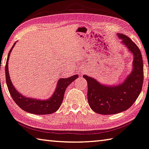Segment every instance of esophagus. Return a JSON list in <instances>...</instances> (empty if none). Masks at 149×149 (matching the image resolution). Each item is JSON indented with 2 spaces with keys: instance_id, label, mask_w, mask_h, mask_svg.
Segmentation results:
<instances>
[{
  "instance_id": "34e87169",
  "label": "esophagus",
  "mask_w": 149,
  "mask_h": 149,
  "mask_svg": "<svg viewBox=\"0 0 149 149\" xmlns=\"http://www.w3.org/2000/svg\"><path fill=\"white\" fill-rule=\"evenodd\" d=\"M83 72H84V71H83Z\"/></svg>"
}]
</instances>
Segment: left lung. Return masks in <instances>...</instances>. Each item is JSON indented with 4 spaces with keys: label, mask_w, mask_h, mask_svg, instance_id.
<instances>
[{
    "label": "left lung",
    "mask_w": 149,
    "mask_h": 149,
    "mask_svg": "<svg viewBox=\"0 0 149 149\" xmlns=\"http://www.w3.org/2000/svg\"><path fill=\"white\" fill-rule=\"evenodd\" d=\"M121 44L133 55L132 69L121 83L102 84L94 78L83 75L88 83V101L94 111L111 115L125 111L132 106L141 92L143 83V63L140 49L130 38L117 33Z\"/></svg>",
    "instance_id": "left-lung-1"
}]
</instances>
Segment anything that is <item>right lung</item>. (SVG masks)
Wrapping results in <instances>:
<instances>
[{
    "instance_id": "1",
    "label": "right lung",
    "mask_w": 149,
    "mask_h": 149,
    "mask_svg": "<svg viewBox=\"0 0 149 149\" xmlns=\"http://www.w3.org/2000/svg\"><path fill=\"white\" fill-rule=\"evenodd\" d=\"M16 43V42L14 43L11 49L10 50L5 67L6 84L12 97L19 108L28 113L38 114V115H45V114L54 113L60 108L61 105L62 104L66 88L72 82L79 77V75L74 74L69 78L60 79L58 80L55 90L52 96L49 97L48 99L40 100L24 96L21 93H19L16 89V88L14 86L10 78L8 72L9 57Z\"/></svg>"
}]
</instances>
